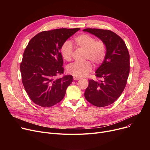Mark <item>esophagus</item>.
Listing matches in <instances>:
<instances>
[{
  "label": "esophagus",
  "mask_w": 150,
  "mask_h": 150,
  "mask_svg": "<svg viewBox=\"0 0 150 150\" xmlns=\"http://www.w3.org/2000/svg\"><path fill=\"white\" fill-rule=\"evenodd\" d=\"M80 79V78H78V77H75V76L74 77V80H79Z\"/></svg>",
  "instance_id": "esophagus-1"
}]
</instances>
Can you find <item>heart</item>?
Listing matches in <instances>:
<instances>
[{
	"mask_svg": "<svg viewBox=\"0 0 150 150\" xmlns=\"http://www.w3.org/2000/svg\"><path fill=\"white\" fill-rule=\"evenodd\" d=\"M76 45L85 50L84 59L92 61L97 66L103 62L106 57L105 44L100 40H96L93 36L89 34H81L75 38ZM60 52L62 58L69 61L72 59L74 53L72 43L70 41H66L61 47ZM92 69V65L89 61L84 62H74L67 67L69 74L75 77L81 78L87 75Z\"/></svg>",
	"mask_w": 150,
	"mask_h": 150,
	"instance_id": "obj_1",
	"label": "heart"
}]
</instances>
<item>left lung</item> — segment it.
Returning a JSON list of instances; mask_svg holds the SVG:
<instances>
[{
  "label": "left lung",
  "mask_w": 150,
  "mask_h": 150,
  "mask_svg": "<svg viewBox=\"0 0 150 150\" xmlns=\"http://www.w3.org/2000/svg\"><path fill=\"white\" fill-rule=\"evenodd\" d=\"M88 32L99 38L106 45V57L96 71L100 81L89 80L84 92L85 98L97 107L112 104L123 92L129 74V54L123 39L112 31L86 28Z\"/></svg>",
  "instance_id": "8db88e82"
}]
</instances>
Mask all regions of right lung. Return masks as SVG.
Wrapping results in <instances>:
<instances>
[{
	"mask_svg": "<svg viewBox=\"0 0 150 150\" xmlns=\"http://www.w3.org/2000/svg\"><path fill=\"white\" fill-rule=\"evenodd\" d=\"M80 30L76 28L44 31L29 41L23 54L20 69L23 85L36 105L50 107L64 97L73 76L56 78L64 72L61 47Z\"/></svg>",
	"mask_w": 150,
	"mask_h": 150,
	"instance_id": "add662e5",
	"label": "right lung"
}]
</instances>
